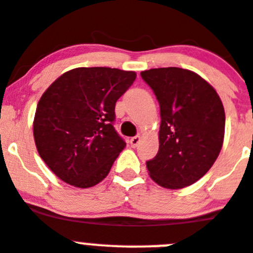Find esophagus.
<instances>
[{"mask_svg":"<svg viewBox=\"0 0 253 253\" xmlns=\"http://www.w3.org/2000/svg\"><path fill=\"white\" fill-rule=\"evenodd\" d=\"M140 141H141L140 136H135V137H132L131 140H129V143H131L132 147H136L138 143H140Z\"/></svg>","mask_w":253,"mask_h":253,"instance_id":"34e87169","label":"esophagus"}]
</instances>
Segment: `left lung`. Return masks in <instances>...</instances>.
<instances>
[{"label":"left lung","instance_id":"8db88e82","mask_svg":"<svg viewBox=\"0 0 253 253\" xmlns=\"http://www.w3.org/2000/svg\"><path fill=\"white\" fill-rule=\"evenodd\" d=\"M160 104L159 152L146 168L168 189L192 185L217 160L226 115L215 89L197 73L181 68L141 72Z\"/></svg>","mask_w":253,"mask_h":253}]
</instances>
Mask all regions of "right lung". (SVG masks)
Wrapping results in <instances>:
<instances>
[{
  "label": "right lung",
  "mask_w": 253,
  "mask_h": 253,
  "mask_svg": "<svg viewBox=\"0 0 253 253\" xmlns=\"http://www.w3.org/2000/svg\"><path fill=\"white\" fill-rule=\"evenodd\" d=\"M136 79L116 68H76L42 95L34 118L40 158L65 183L90 188L108 175L126 142L113 127L117 99Z\"/></svg>",
  "instance_id": "add662e5"
}]
</instances>
